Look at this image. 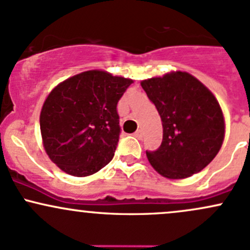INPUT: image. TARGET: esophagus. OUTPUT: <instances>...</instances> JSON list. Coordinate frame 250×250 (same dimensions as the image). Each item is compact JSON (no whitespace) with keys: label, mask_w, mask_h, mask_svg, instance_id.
<instances>
[{"label":"esophagus","mask_w":250,"mask_h":250,"mask_svg":"<svg viewBox=\"0 0 250 250\" xmlns=\"http://www.w3.org/2000/svg\"><path fill=\"white\" fill-rule=\"evenodd\" d=\"M134 136H135V138H138V139H142V130L141 129L136 130L135 133H134Z\"/></svg>","instance_id":"esophagus-1"}]
</instances>
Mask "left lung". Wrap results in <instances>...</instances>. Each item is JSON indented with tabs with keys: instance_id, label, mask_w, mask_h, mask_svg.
Masks as SVG:
<instances>
[{
	"instance_id": "obj_1",
	"label": "left lung",
	"mask_w": 250,
	"mask_h": 250,
	"mask_svg": "<svg viewBox=\"0 0 250 250\" xmlns=\"http://www.w3.org/2000/svg\"><path fill=\"white\" fill-rule=\"evenodd\" d=\"M163 122V142L146 150L153 168L168 179H184L213 160L224 140L221 106L205 85L188 72L141 82Z\"/></svg>"
}]
</instances>
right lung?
Returning a JSON list of instances; mask_svg holds the SVG:
<instances>
[{
    "mask_svg": "<svg viewBox=\"0 0 250 250\" xmlns=\"http://www.w3.org/2000/svg\"><path fill=\"white\" fill-rule=\"evenodd\" d=\"M131 79L85 71L57 85L40 114L43 147L65 173L91 175L108 165L121 133L117 103Z\"/></svg>",
    "mask_w": 250,
    "mask_h": 250,
    "instance_id": "1",
    "label": "right lung"
}]
</instances>
